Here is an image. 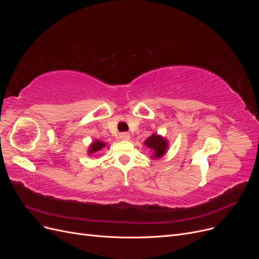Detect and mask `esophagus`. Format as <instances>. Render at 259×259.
I'll return each mask as SVG.
<instances>
[{
    "label": "esophagus",
    "instance_id": "34e87169",
    "mask_svg": "<svg viewBox=\"0 0 259 259\" xmlns=\"http://www.w3.org/2000/svg\"><path fill=\"white\" fill-rule=\"evenodd\" d=\"M130 138V134H127V133H122V134H120V139L122 140H128Z\"/></svg>",
    "mask_w": 259,
    "mask_h": 259
}]
</instances>
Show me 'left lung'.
Listing matches in <instances>:
<instances>
[{"label":"left lung","mask_w":259,"mask_h":259,"mask_svg":"<svg viewBox=\"0 0 259 259\" xmlns=\"http://www.w3.org/2000/svg\"><path fill=\"white\" fill-rule=\"evenodd\" d=\"M146 146L148 148H150L153 150V156L155 159L161 158V156L166 152V148H167V142L161 136H158L153 134L152 136L149 137L146 140Z\"/></svg>","instance_id":"1"}]
</instances>
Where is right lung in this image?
<instances>
[{
    "instance_id": "1",
    "label": "right lung",
    "mask_w": 259,
    "mask_h": 259,
    "mask_svg": "<svg viewBox=\"0 0 259 259\" xmlns=\"http://www.w3.org/2000/svg\"><path fill=\"white\" fill-rule=\"evenodd\" d=\"M106 146L105 143L103 142H99V140H96L95 143H93L90 147V151L89 153H93V152H96V151H99L101 148H104Z\"/></svg>"
}]
</instances>
